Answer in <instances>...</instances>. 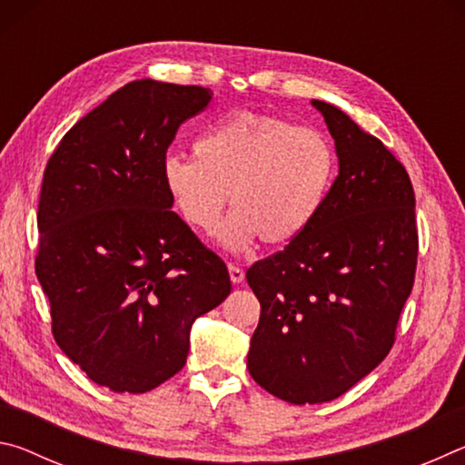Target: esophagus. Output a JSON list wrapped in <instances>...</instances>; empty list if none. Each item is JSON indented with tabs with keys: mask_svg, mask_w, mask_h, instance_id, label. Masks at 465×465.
I'll use <instances>...</instances> for the list:
<instances>
[{
	"mask_svg": "<svg viewBox=\"0 0 465 465\" xmlns=\"http://www.w3.org/2000/svg\"><path fill=\"white\" fill-rule=\"evenodd\" d=\"M230 279L233 285H240V282L243 281V271L240 269L238 264H230Z\"/></svg>",
	"mask_w": 465,
	"mask_h": 465,
	"instance_id": "34e87169",
	"label": "esophagus"
}]
</instances>
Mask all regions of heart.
Returning a JSON list of instances; mask_svg holds the SVG:
<instances>
[{
    "label": "heart",
    "instance_id": "obj_1",
    "mask_svg": "<svg viewBox=\"0 0 465 465\" xmlns=\"http://www.w3.org/2000/svg\"><path fill=\"white\" fill-rule=\"evenodd\" d=\"M193 149L196 160H163V188L183 222L201 233L215 232L230 194L235 211L219 240L233 250L256 238L271 246L297 240L322 213L336 178L326 133L272 114L242 110L204 131Z\"/></svg>",
    "mask_w": 465,
    "mask_h": 465
}]
</instances>
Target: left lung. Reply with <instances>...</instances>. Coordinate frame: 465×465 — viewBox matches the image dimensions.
Segmentation results:
<instances>
[{
	"label": "left lung",
	"mask_w": 465,
	"mask_h": 465,
	"mask_svg": "<svg viewBox=\"0 0 465 465\" xmlns=\"http://www.w3.org/2000/svg\"><path fill=\"white\" fill-rule=\"evenodd\" d=\"M312 104L336 145L332 191L305 233L246 272L261 302L248 371L291 404L330 402L388 357L419 258L406 168L341 108Z\"/></svg>",
	"instance_id": "1"
}]
</instances>
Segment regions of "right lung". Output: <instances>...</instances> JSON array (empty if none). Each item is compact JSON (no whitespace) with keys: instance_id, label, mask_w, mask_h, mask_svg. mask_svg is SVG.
Masks as SVG:
<instances>
[{"instance_id":"right-lung-1","label":"right lung","mask_w":465,"mask_h":465,"mask_svg":"<svg viewBox=\"0 0 465 465\" xmlns=\"http://www.w3.org/2000/svg\"><path fill=\"white\" fill-rule=\"evenodd\" d=\"M201 85L137 80L65 133L45 168L36 277L53 336L94 383L143 393L186 363L193 322L230 295L225 262L172 211L162 163Z\"/></svg>"}]
</instances>
